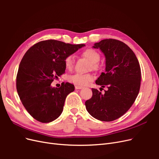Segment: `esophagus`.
Segmentation results:
<instances>
[{
	"mask_svg": "<svg viewBox=\"0 0 159 159\" xmlns=\"http://www.w3.org/2000/svg\"><path fill=\"white\" fill-rule=\"evenodd\" d=\"M75 88L76 89H83V87L82 86H80V85H75Z\"/></svg>",
	"mask_w": 159,
	"mask_h": 159,
	"instance_id": "obj_1",
	"label": "esophagus"
}]
</instances>
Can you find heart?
Here are the masks:
<instances>
[{
	"label": "heart",
	"instance_id": "obj_1",
	"mask_svg": "<svg viewBox=\"0 0 159 159\" xmlns=\"http://www.w3.org/2000/svg\"><path fill=\"white\" fill-rule=\"evenodd\" d=\"M81 55L88 59L90 62V68L97 70L99 68V61L100 54L92 48H87L81 52ZM64 65L66 69L71 70L74 66V57L72 55L67 56L64 59ZM94 80V76L91 74H75L69 77V81L71 83L77 85H87Z\"/></svg>",
	"mask_w": 159,
	"mask_h": 159
}]
</instances>
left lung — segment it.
I'll return each instance as SVG.
<instances>
[{"label":"left lung","instance_id":"obj_1","mask_svg":"<svg viewBox=\"0 0 159 159\" xmlns=\"http://www.w3.org/2000/svg\"><path fill=\"white\" fill-rule=\"evenodd\" d=\"M93 47L99 48L106 57L105 71L95 84L107 90L102 94L92 88V97L85 102V107L94 118L112 121L125 113L137 97L141 80L140 65L133 50L121 41L109 38Z\"/></svg>","mask_w":159,"mask_h":159}]
</instances>
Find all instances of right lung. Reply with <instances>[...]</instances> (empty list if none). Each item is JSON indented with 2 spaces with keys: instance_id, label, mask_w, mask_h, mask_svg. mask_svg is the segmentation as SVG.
<instances>
[{
  "instance_id": "obj_1",
  "label": "right lung",
  "mask_w": 159,
  "mask_h": 159,
  "mask_svg": "<svg viewBox=\"0 0 159 159\" xmlns=\"http://www.w3.org/2000/svg\"><path fill=\"white\" fill-rule=\"evenodd\" d=\"M84 46L46 40L27 50L19 65L16 84L22 105L34 119L50 123L61 115L74 85L63 82L57 88H52L51 84L65 73V57Z\"/></svg>"
}]
</instances>
